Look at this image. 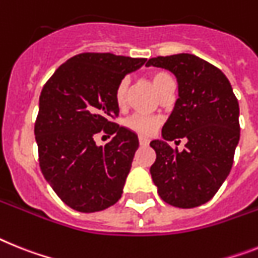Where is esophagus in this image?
I'll use <instances>...</instances> for the list:
<instances>
[{
  "label": "esophagus",
  "instance_id": "esophagus-1",
  "mask_svg": "<svg viewBox=\"0 0 258 258\" xmlns=\"http://www.w3.org/2000/svg\"><path fill=\"white\" fill-rule=\"evenodd\" d=\"M139 143L142 147H147L149 144L148 138H144V136H139Z\"/></svg>",
  "mask_w": 258,
  "mask_h": 258
}]
</instances>
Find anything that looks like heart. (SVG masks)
I'll return each instance as SVG.
<instances>
[{
	"instance_id": "1",
	"label": "heart",
	"mask_w": 258,
	"mask_h": 258,
	"mask_svg": "<svg viewBox=\"0 0 258 258\" xmlns=\"http://www.w3.org/2000/svg\"><path fill=\"white\" fill-rule=\"evenodd\" d=\"M149 80L152 82L155 89L161 94L169 85L174 84L172 76L164 71H155L149 75ZM127 89H128V80L123 79L119 82L115 90V101L119 107H123L125 103V97H127ZM161 118L160 116L146 115V114H134L128 119L124 120V125L133 133L139 134L142 136H151L157 131L161 125Z\"/></svg>"
}]
</instances>
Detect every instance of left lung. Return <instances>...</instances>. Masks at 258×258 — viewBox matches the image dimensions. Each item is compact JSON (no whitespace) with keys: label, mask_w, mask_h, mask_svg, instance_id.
Wrapping results in <instances>:
<instances>
[{"label":"left lung","mask_w":258,"mask_h":258,"mask_svg":"<svg viewBox=\"0 0 258 258\" xmlns=\"http://www.w3.org/2000/svg\"><path fill=\"white\" fill-rule=\"evenodd\" d=\"M146 66L168 69L178 82V99L162 127V140L151 142L153 183L172 206H201L215 196L232 168L240 139L239 102L226 75L196 55L157 56ZM179 139L188 140L181 153L167 144Z\"/></svg>","instance_id":"left-lung-1"}]
</instances>
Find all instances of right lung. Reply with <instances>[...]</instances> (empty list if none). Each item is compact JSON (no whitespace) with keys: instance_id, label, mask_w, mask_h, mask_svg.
Masks as SVG:
<instances>
[{"instance_id":"obj_1","label":"right lung","mask_w":258,"mask_h":258,"mask_svg":"<svg viewBox=\"0 0 258 258\" xmlns=\"http://www.w3.org/2000/svg\"><path fill=\"white\" fill-rule=\"evenodd\" d=\"M146 60L85 52L61 64L43 86L34 130L39 165L76 211H101L122 197L139 139L112 122L119 115L115 90ZM101 131L114 135L103 147L94 140Z\"/></svg>"}]
</instances>
